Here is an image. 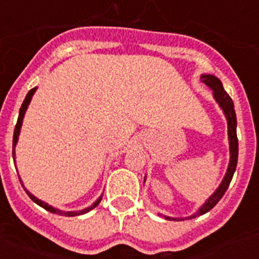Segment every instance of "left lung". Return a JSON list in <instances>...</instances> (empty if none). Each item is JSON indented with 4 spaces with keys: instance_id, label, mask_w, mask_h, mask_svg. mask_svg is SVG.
I'll list each match as a JSON object with an SVG mask.
<instances>
[{
    "instance_id": "8db88e82",
    "label": "left lung",
    "mask_w": 259,
    "mask_h": 259,
    "mask_svg": "<svg viewBox=\"0 0 259 259\" xmlns=\"http://www.w3.org/2000/svg\"><path fill=\"white\" fill-rule=\"evenodd\" d=\"M201 80L202 83L206 84L207 87L212 89V95H214L215 100L219 104V106L223 109L224 114H226V118H227L228 123V139H230V152H231V159L230 164H228V170L226 172V176H224L223 182L221 183L219 188L214 192L211 197L203 203L202 206L200 207L196 214L188 217V219H193L196 217H200V215L205 214L209 210H211L212 207L219 202L223 194L227 191L228 185H230L231 180H232V176L235 174V170H236L237 166V155H239V141H237V135H236V113H235V107H233V102L231 100L230 96L227 95V92L223 89V85H222L221 80L218 77L212 76V75H202L201 76ZM167 219H170L168 217H166Z\"/></svg>"
}]
</instances>
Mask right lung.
Segmentation results:
<instances>
[{"instance_id":"1","label":"right lung","mask_w":259,"mask_h":259,"mask_svg":"<svg viewBox=\"0 0 259 259\" xmlns=\"http://www.w3.org/2000/svg\"><path fill=\"white\" fill-rule=\"evenodd\" d=\"M35 92H36V88H32L31 91H29V92L27 93L26 98H24V101H23V104H22V107H20V110H19V116H18V122H17V124H15V130H14V136H13V158H14V148H15V144H17L18 136H19V132H20V127H22L23 116H24V113H26L27 107H28L29 102H31L32 96H33V93H35ZM20 183H22V182H20ZM24 189H26V188H24ZM26 192H27V194H28V196H29V198H31V200L33 201V202L37 203V205H40L41 207H44L45 210H48V211H50V212H54V214H59V215H65V217H76V215L85 214V212H88V211H91V210H92V209H95V207L97 206L98 203H100V201H101V198H102V197H100L97 201H96L95 203H93L92 206L87 207V209H84V210H80V211H61V210L54 209V207L49 206L48 203L42 202V201H40V200H38V198H36L35 196L29 193V192L27 191V189H26Z\"/></svg>"}]
</instances>
